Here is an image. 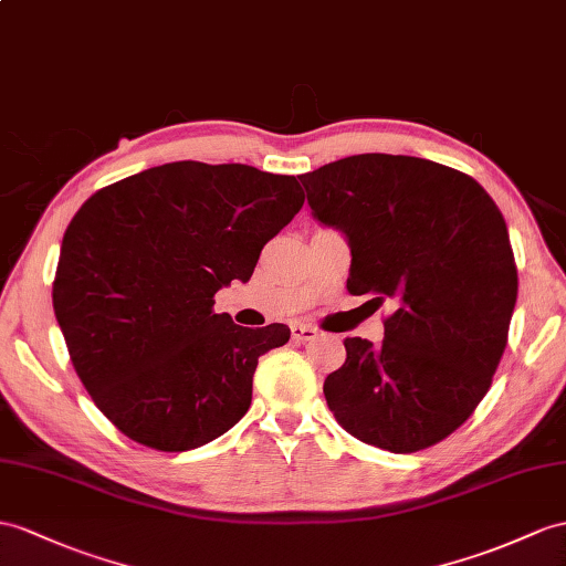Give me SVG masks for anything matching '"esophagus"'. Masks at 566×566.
I'll use <instances>...</instances> for the list:
<instances>
[{
    "label": "esophagus",
    "mask_w": 566,
    "mask_h": 566,
    "mask_svg": "<svg viewBox=\"0 0 566 566\" xmlns=\"http://www.w3.org/2000/svg\"><path fill=\"white\" fill-rule=\"evenodd\" d=\"M291 331H293L295 343H307V340H314L316 336H319V331H316L314 326H305V324H293Z\"/></svg>",
    "instance_id": "1"
}]
</instances>
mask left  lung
Instances as JSON below:
<instances>
[{
  "label": "left lung",
  "mask_w": 566,
  "mask_h": 566,
  "mask_svg": "<svg viewBox=\"0 0 566 566\" xmlns=\"http://www.w3.org/2000/svg\"><path fill=\"white\" fill-rule=\"evenodd\" d=\"M319 223L350 247V295L391 302L384 340L346 338L324 381L340 427L412 453L471 418L506 348L518 275L504 216L473 177L424 158L363 154L300 175Z\"/></svg>",
  "instance_id": "left-lung-1"
}]
</instances>
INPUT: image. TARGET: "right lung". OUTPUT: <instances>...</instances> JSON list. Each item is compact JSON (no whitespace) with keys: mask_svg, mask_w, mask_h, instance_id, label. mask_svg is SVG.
<instances>
[{"mask_svg":"<svg viewBox=\"0 0 566 566\" xmlns=\"http://www.w3.org/2000/svg\"><path fill=\"white\" fill-rule=\"evenodd\" d=\"M305 203L293 175L165 163L103 187L69 223L54 316L93 403L158 451L213 442L250 410L259 357L291 328H244L213 295L252 279Z\"/></svg>","mask_w":566,"mask_h":566,"instance_id":"add662e5","label":"right lung"}]
</instances>
